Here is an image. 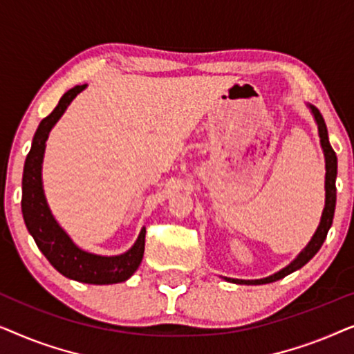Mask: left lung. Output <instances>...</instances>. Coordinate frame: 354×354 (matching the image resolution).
I'll return each mask as SVG.
<instances>
[{"instance_id":"8db88e82","label":"left lung","mask_w":354,"mask_h":354,"mask_svg":"<svg viewBox=\"0 0 354 354\" xmlns=\"http://www.w3.org/2000/svg\"><path fill=\"white\" fill-rule=\"evenodd\" d=\"M309 109H311V113L314 115V120H316V124H317L319 137H321V147H322V151H324V158H326V206H324L322 217H321V222H319L316 234L313 235V239L306 245V248H304L301 253H299L297 258H295L292 263L287 266V268L279 270V272L269 275V277H266V279H258V280H241V279L224 277L227 282L240 283V285H263V283L275 282V280L283 279L285 275H288V274L295 272V270L301 269L303 266L306 264L308 261L311 259L319 250H321L322 243L326 241L327 232L332 225L333 212H335V203H337V187H335L337 154L332 149L330 142H328L327 125H326V122H324L322 114L319 113L317 108H314V106H311V104H309Z\"/></svg>"}]
</instances>
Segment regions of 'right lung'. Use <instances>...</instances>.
Segmentation results:
<instances>
[{
	"label": "right lung",
	"mask_w": 354,
	"mask_h": 354,
	"mask_svg": "<svg viewBox=\"0 0 354 354\" xmlns=\"http://www.w3.org/2000/svg\"><path fill=\"white\" fill-rule=\"evenodd\" d=\"M85 86L86 85H77L66 91L53 113L41 120L33 135L32 148L27 154L26 164H24L22 216L27 230L30 232L38 248L50 261L53 268L64 277L93 285L119 283L132 277L142 263L147 229L143 227L135 245L127 253L119 256L86 253L69 239V235L61 229V225L53 217L41 185V162L48 135L61 115L64 114L71 101L82 90H85Z\"/></svg>",
	"instance_id": "add662e5"
}]
</instances>
